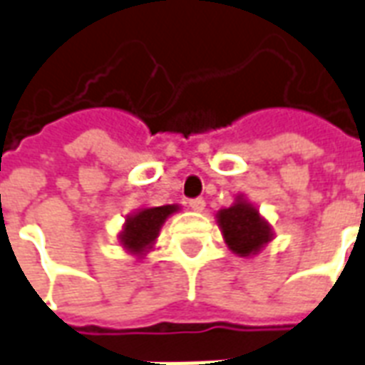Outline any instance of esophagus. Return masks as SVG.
<instances>
[{
  "label": "esophagus",
  "instance_id": "obj_1",
  "mask_svg": "<svg viewBox=\"0 0 365 365\" xmlns=\"http://www.w3.org/2000/svg\"><path fill=\"white\" fill-rule=\"evenodd\" d=\"M188 207H190V210H194V212H202V210L205 207L204 198H192L190 202H188Z\"/></svg>",
  "mask_w": 365,
  "mask_h": 365
}]
</instances>
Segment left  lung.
I'll return each mask as SVG.
<instances>
[{
    "mask_svg": "<svg viewBox=\"0 0 365 365\" xmlns=\"http://www.w3.org/2000/svg\"><path fill=\"white\" fill-rule=\"evenodd\" d=\"M217 223L227 246L242 257L259 252L273 238L269 223L259 217L256 207L242 198H238L231 207L221 210L217 213Z\"/></svg>",
    "mask_w": 365,
    "mask_h": 365,
    "instance_id": "left-lung-1",
    "label": "left lung"
}]
</instances>
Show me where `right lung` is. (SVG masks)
Masks as SVG:
<instances>
[{"label":"right lung","instance_id":"right-lung-1","mask_svg":"<svg viewBox=\"0 0 365 365\" xmlns=\"http://www.w3.org/2000/svg\"><path fill=\"white\" fill-rule=\"evenodd\" d=\"M179 210V205H160V207H144L140 212L127 217L123 232L119 235L120 245L133 254H144L150 250L153 240L160 235L161 225L165 219Z\"/></svg>","mask_w":365,"mask_h":365}]
</instances>
